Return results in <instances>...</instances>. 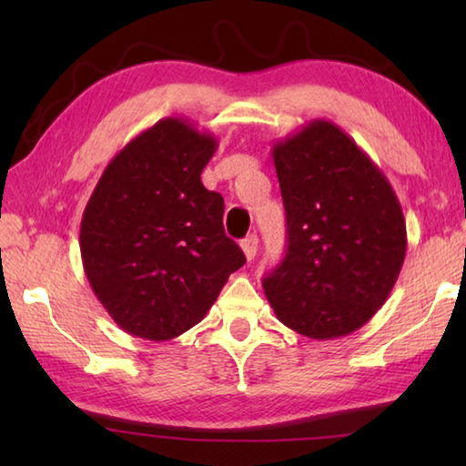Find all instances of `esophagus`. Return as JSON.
I'll use <instances>...</instances> for the list:
<instances>
[{
	"label": "esophagus",
	"mask_w": 466,
	"mask_h": 466,
	"mask_svg": "<svg viewBox=\"0 0 466 466\" xmlns=\"http://www.w3.org/2000/svg\"><path fill=\"white\" fill-rule=\"evenodd\" d=\"M240 247H242V252H244V257L248 258V261H252V258H255V255H257V247H258V238L255 234H250V236H247V238H244L242 242H240Z\"/></svg>",
	"instance_id": "34e87169"
}]
</instances>
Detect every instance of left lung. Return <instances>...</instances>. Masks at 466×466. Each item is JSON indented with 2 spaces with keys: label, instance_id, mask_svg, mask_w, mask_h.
<instances>
[{
  "label": "left lung",
  "instance_id": "obj_1",
  "mask_svg": "<svg viewBox=\"0 0 466 466\" xmlns=\"http://www.w3.org/2000/svg\"><path fill=\"white\" fill-rule=\"evenodd\" d=\"M288 252L263 279L278 319L310 339L364 327L397 283L407 252L389 178L335 123L314 119L271 149Z\"/></svg>",
  "mask_w": 466,
  "mask_h": 466
}]
</instances>
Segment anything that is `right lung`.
Instances as JSON below:
<instances>
[{"label": "right lung", "mask_w": 466, "mask_h": 466, "mask_svg": "<svg viewBox=\"0 0 466 466\" xmlns=\"http://www.w3.org/2000/svg\"><path fill=\"white\" fill-rule=\"evenodd\" d=\"M218 139L177 116L157 121L102 172L86 205V278L116 325L168 341L195 327L244 265L224 232V199L201 183Z\"/></svg>", "instance_id": "obj_1"}]
</instances>
